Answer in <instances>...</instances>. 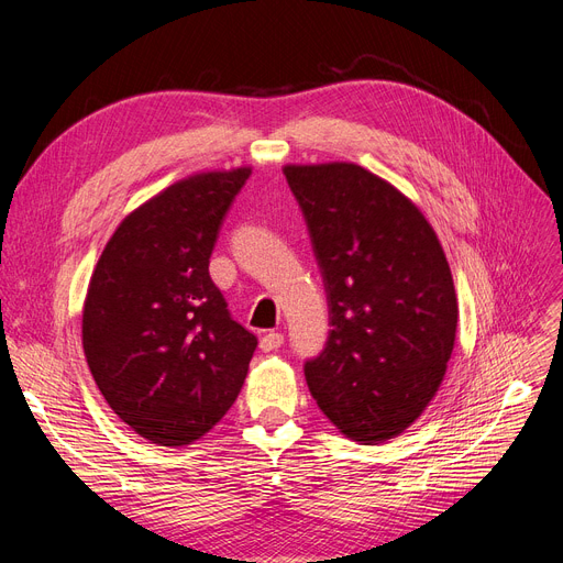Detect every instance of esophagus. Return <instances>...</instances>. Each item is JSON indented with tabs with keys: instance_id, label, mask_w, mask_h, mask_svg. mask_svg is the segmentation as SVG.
Returning a JSON list of instances; mask_svg holds the SVG:
<instances>
[{
	"instance_id": "34e87169",
	"label": "esophagus",
	"mask_w": 563,
	"mask_h": 563,
	"mask_svg": "<svg viewBox=\"0 0 563 563\" xmlns=\"http://www.w3.org/2000/svg\"><path fill=\"white\" fill-rule=\"evenodd\" d=\"M280 344H283V333H278V331L264 333L262 340H260V349L262 351H276Z\"/></svg>"
}]
</instances>
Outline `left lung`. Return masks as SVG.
I'll return each instance as SVG.
<instances>
[{
    "label": "left lung",
    "instance_id": "left-lung-1",
    "mask_svg": "<svg viewBox=\"0 0 563 563\" xmlns=\"http://www.w3.org/2000/svg\"><path fill=\"white\" fill-rule=\"evenodd\" d=\"M329 299V340L303 372L346 438L383 442L438 393L456 338V291L424 214L358 164L285 166Z\"/></svg>",
    "mask_w": 563,
    "mask_h": 563
}]
</instances>
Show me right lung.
Listing matches in <instances>:
<instances>
[{
  "mask_svg": "<svg viewBox=\"0 0 563 563\" xmlns=\"http://www.w3.org/2000/svg\"><path fill=\"white\" fill-rule=\"evenodd\" d=\"M249 175V166L198 173L136 207L88 283V369L115 416L155 445L205 435L249 374L257 338L210 278L221 223Z\"/></svg>",
  "mask_w": 563,
  "mask_h": 563,
  "instance_id": "right-lung-1",
  "label": "right lung"
}]
</instances>
